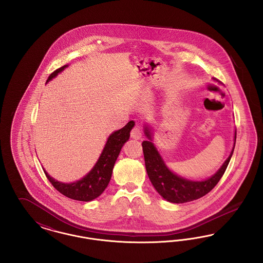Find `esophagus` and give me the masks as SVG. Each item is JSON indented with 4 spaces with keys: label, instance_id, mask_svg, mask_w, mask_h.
I'll use <instances>...</instances> for the list:
<instances>
[{
    "label": "esophagus",
    "instance_id": "34e87169",
    "mask_svg": "<svg viewBox=\"0 0 263 263\" xmlns=\"http://www.w3.org/2000/svg\"><path fill=\"white\" fill-rule=\"evenodd\" d=\"M131 137L134 138V139H140L142 137V132H141V129L139 126H134L133 129L131 130V133H130Z\"/></svg>",
    "mask_w": 263,
    "mask_h": 263
}]
</instances>
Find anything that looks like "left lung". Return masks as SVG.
Here are the masks:
<instances>
[{"label": "left lung", "instance_id": "8db88e82", "mask_svg": "<svg viewBox=\"0 0 263 263\" xmlns=\"http://www.w3.org/2000/svg\"><path fill=\"white\" fill-rule=\"evenodd\" d=\"M145 133L151 140L150 131L147 127L145 128ZM236 138L237 132L235 134V141ZM235 145L236 143L224 164L212 177L203 181H192L172 173L163 163V159L151 141H144L142 143L145 165L151 182L161 196L172 203H185L196 200L210 192L225 174L226 168L234 153Z\"/></svg>", "mask_w": 263, "mask_h": 263}]
</instances>
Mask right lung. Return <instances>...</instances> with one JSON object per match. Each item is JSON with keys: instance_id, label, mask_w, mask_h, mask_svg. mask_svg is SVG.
<instances>
[{"instance_id": "1", "label": "right lung", "mask_w": 263, "mask_h": 263, "mask_svg": "<svg viewBox=\"0 0 263 263\" xmlns=\"http://www.w3.org/2000/svg\"><path fill=\"white\" fill-rule=\"evenodd\" d=\"M67 65L55 70L48 78L47 82L52 78L58 75ZM135 124L134 121H129L122 129L113 132L109 136L105 147L100 155V159L93 168L79 181L73 183H63L55 180L44 170V174L51 184L56 188L60 193L68 198L78 201H91L99 197L100 194L107 187L115 161L120 153L122 146L130 137V131Z\"/></svg>"}]
</instances>
